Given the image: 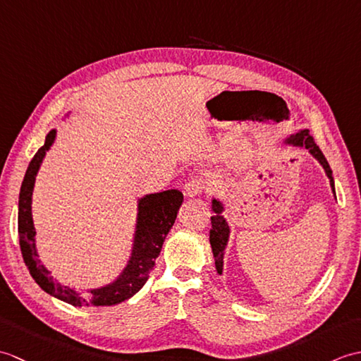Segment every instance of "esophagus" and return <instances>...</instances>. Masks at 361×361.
<instances>
[{
  "label": "esophagus",
  "mask_w": 361,
  "mask_h": 361,
  "mask_svg": "<svg viewBox=\"0 0 361 361\" xmlns=\"http://www.w3.org/2000/svg\"><path fill=\"white\" fill-rule=\"evenodd\" d=\"M203 189H204V181H203V178H198V176H195V178L189 180V181L186 183L185 194H186L188 197H195V195H198V194H202Z\"/></svg>",
  "instance_id": "esophagus-1"
}]
</instances>
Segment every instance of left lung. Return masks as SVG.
Wrapping results in <instances>:
<instances>
[{
  "mask_svg": "<svg viewBox=\"0 0 361 361\" xmlns=\"http://www.w3.org/2000/svg\"><path fill=\"white\" fill-rule=\"evenodd\" d=\"M287 144H293V145H299V147H305L309 149V152L312 153L313 157H315L321 166L324 167V171L329 176V180H331V186L332 190L335 194V185H334V176H332V169L329 166L326 157L323 155V152L319 150V147L317 145L315 140H313V136L309 135L307 130H302V132H299L296 135H291L288 140L286 141ZM212 211L216 212V216L211 217V231H209V242H211V248L214 252V259H216V268H217V273L221 274L224 271V251L225 247L228 243V235H229V228L226 220L221 216V212H224V204L221 202L216 200L214 198L212 200Z\"/></svg>",
  "mask_w": 361,
  "mask_h": 361,
  "instance_id": "obj_1",
  "label": "left lung"
}]
</instances>
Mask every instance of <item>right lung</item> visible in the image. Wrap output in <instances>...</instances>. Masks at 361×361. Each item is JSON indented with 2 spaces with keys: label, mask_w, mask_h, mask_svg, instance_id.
I'll return each instance as SVG.
<instances>
[{
  "label": "right lung",
  "mask_w": 361,
  "mask_h": 361,
  "mask_svg": "<svg viewBox=\"0 0 361 361\" xmlns=\"http://www.w3.org/2000/svg\"><path fill=\"white\" fill-rule=\"evenodd\" d=\"M54 140H56V130H51L46 136L43 147L30 159L29 167L23 180L18 200V237L23 259L30 276L40 286L46 293L56 296L62 301L82 307V305H93V307H109L116 305L126 299L132 298L142 288L149 279L152 268L155 267V260L159 256L163 242L167 233L175 224L176 214L183 203V194L180 190L171 189L164 192L145 195L137 204V221L132 257H130L126 270L113 283L102 288L90 290L87 296H80L78 291L60 286L52 279L49 271L42 265L35 248V229L32 221V190L35 183V175L40 169L42 161L49 150Z\"/></svg>",
  "instance_id": "1"
}]
</instances>
